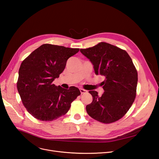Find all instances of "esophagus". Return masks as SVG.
<instances>
[{"mask_svg": "<svg viewBox=\"0 0 159 159\" xmlns=\"http://www.w3.org/2000/svg\"><path fill=\"white\" fill-rule=\"evenodd\" d=\"M80 92H81V94L85 93H87V92H88V91H87V90L84 89H82V88H80Z\"/></svg>", "mask_w": 159, "mask_h": 159, "instance_id": "esophagus-1", "label": "esophagus"}]
</instances>
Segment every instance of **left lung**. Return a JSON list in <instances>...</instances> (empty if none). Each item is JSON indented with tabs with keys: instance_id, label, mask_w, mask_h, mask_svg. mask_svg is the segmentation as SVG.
Instances as JSON below:
<instances>
[{
	"instance_id": "1",
	"label": "left lung",
	"mask_w": 159,
	"mask_h": 159,
	"mask_svg": "<svg viewBox=\"0 0 159 159\" xmlns=\"http://www.w3.org/2000/svg\"><path fill=\"white\" fill-rule=\"evenodd\" d=\"M90 60L96 75L105 76L102 96L89 91L93 101L86 106L90 117L103 123H111L122 118L136 97L138 74L131 57L125 50L106 42L80 49Z\"/></svg>"
}]
</instances>
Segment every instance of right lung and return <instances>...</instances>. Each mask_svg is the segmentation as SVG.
Listing matches in <instances>:
<instances>
[{
    "label": "right lung",
    "mask_w": 159,
    "mask_h": 159,
    "mask_svg": "<svg viewBox=\"0 0 159 159\" xmlns=\"http://www.w3.org/2000/svg\"><path fill=\"white\" fill-rule=\"evenodd\" d=\"M79 50L45 44L22 62L17 89L24 106L34 117L44 121L56 119L68 111L71 102L81 94L74 86L68 89L53 84L65 69L69 57Z\"/></svg>",
    "instance_id": "obj_1"
}]
</instances>
